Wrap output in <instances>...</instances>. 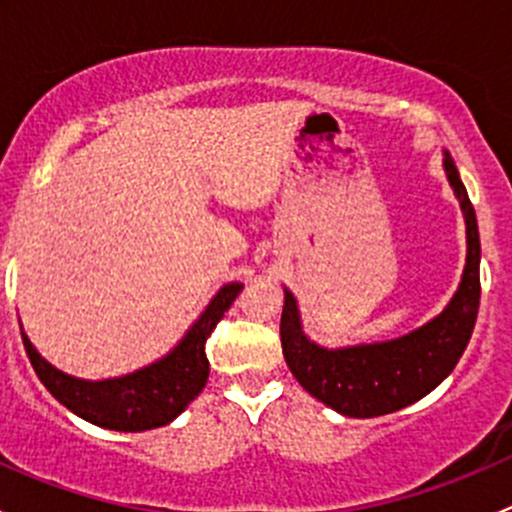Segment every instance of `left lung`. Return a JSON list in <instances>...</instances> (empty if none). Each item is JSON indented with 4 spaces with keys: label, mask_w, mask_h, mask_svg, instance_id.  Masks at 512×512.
I'll return each mask as SVG.
<instances>
[{
    "label": "left lung",
    "mask_w": 512,
    "mask_h": 512,
    "mask_svg": "<svg viewBox=\"0 0 512 512\" xmlns=\"http://www.w3.org/2000/svg\"><path fill=\"white\" fill-rule=\"evenodd\" d=\"M448 180L466 215V270L451 304L433 322L394 342L352 349H322L299 327L297 302L285 289L280 339L289 371L317 401L352 418H374L404 409L436 389L453 371L476 327L480 304V237L476 210L451 156Z\"/></svg>",
    "instance_id": "1"
}]
</instances>
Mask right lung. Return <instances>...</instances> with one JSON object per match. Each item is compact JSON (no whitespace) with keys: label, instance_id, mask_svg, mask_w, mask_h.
Instances as JSON below:
<instances>
[{"label":"right lung","instance_id":"1","mask_svg":"<svg viewBox=\"0 0 512 512\" xmlns=\"http://www.w3.org/2000/svg\"><path fill=\"white\" fill-rule=\"evenodd\" d=\"M240 289L242 285H227L220 289L173 352L136 374L123 376V379H74L41 359L27 334H22L24 349H27L41 384L76 416L101 428H111V431H148V428L165 426L175 416L183 414L185 406L203 391L210 374L205 342L215 324L235 302Z\"/></svg>","mask_w":512,"mask_h":512}]
</instances>
